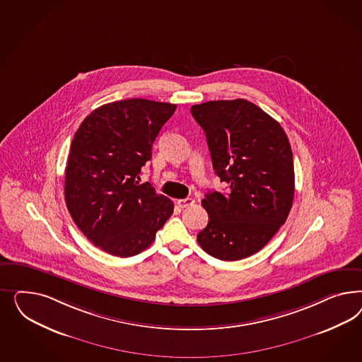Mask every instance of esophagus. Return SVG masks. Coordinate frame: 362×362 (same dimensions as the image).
Instances as JSON below:
<instances>
[{"mask_svg": "<svg viewBox=\"0 0 362 362\" xmlns=\"http://www.w3.org/2000/svg\"><path fill=\"white\" fill-rule=\"evenodd\" d=\"M176 203H177V206H179L180 209H186V207L192 206V204L195 203V200H194L192 197H187V199H179Z\"/></svg>", "mask_w": 362, "mask_h": 362, "instance_id": "obj_1", "label": "esophagus"}]
</instances>
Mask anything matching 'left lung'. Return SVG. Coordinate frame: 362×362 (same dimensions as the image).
Instances as JSON below:
<instances>
[{"instance_id": "8db88e82", "label": "left lung", "mask_w": 362, "mask_h": 362, "mask_svg": "<svg viewBox=\"0 0 362 362\" xmlns=\"http://www.w3.org/2000/svg\"><path fill=\"white\" fill-rule=\"evenodd\" d=\"M206 132L212 165L226 192L202 200L209 224L197 233L206 252L226 262L259 252L285 223L295 195L292 148L280 123L245 99L191 107Z\"/></svg>"}]
</instances>
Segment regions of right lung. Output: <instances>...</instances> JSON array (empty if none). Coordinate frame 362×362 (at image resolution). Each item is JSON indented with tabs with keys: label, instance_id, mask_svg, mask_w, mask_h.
<instances>
[{
	"label": "right lung",
	"instance_id": "right-lung-1",
	"mask_svg": "<svg viewBox=\"0 0 362 362\" xmlns=\"http://www.w3.org/2000/svg\"><path fill=\"white\" fill-rule=\"evenodd\" d=\"M176 105L124 99L103 105L81 123L70 146L65 202L78 228L102 251L130 257L148 248L174 203L141 185L153 143Z\"/></svg>",
	"mask_w": 362,
	"mask_h": 362
}]
</instances>
